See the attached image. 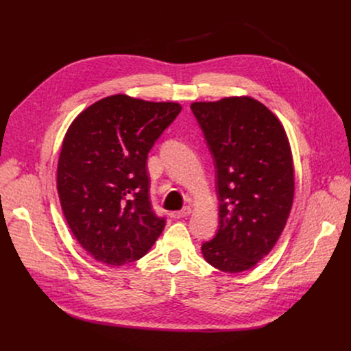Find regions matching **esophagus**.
Returning a JSON list of instances; mask_svg holds the SVG:
<instances>
[{
    "label": "esophagus",
    "mask_w": 351,
    "mask_h": 351,
    "mask_svg": "<svg viewBox=\"0 0 351 351\" xmlns=\"http://www.w3.org/2000/svg\"><path fill=\"white\" fill-rule=\"evenodd\" d=\"M191 213H192V209H191L189 206H185L182 210L175 212V216H176V217H186V216H189Z\"/></svg>",
    "instance_id": "esophagus-1"
}]
</instances>
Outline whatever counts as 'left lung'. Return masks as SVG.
Here are the masks:
<instances>
[{"label":"left lung","instance_id":"8db88e82","mask_svg":"<svg viewBox=\"0 0 351 351\" xmlns=\"http://www.w3.org/2000/svg\"><path fill=\"white\" fill-rule=\"evenodd\" d=\"M217 175L219 229L202 245L213 267L241 273L273 249L293 206L294 166L280 119L252 97L192 102Z\"/></svg>","mask_w":351,"mask_h":351}]
</instances>
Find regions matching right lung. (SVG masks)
Listing matches in <instances>:
<instances>
[{
  "instance_id": "1",
  "label": "right lung",
  "mask_w": 351,
  "mask_h": 351,
  "mask_svg": "<svg viewBox=\"0 0 351 351\" xmlns=\"http://www.w3.org/2000/svg\"><path fill=\"white\" fill-rule=\"evenodd\" d=\"M180 109L178 102L117 94L89 105L69 125L57 189L72 234L95 261L135 262L160 236L165 219L151 206L146 162Z\"/></svg>"
}]
</instances>
